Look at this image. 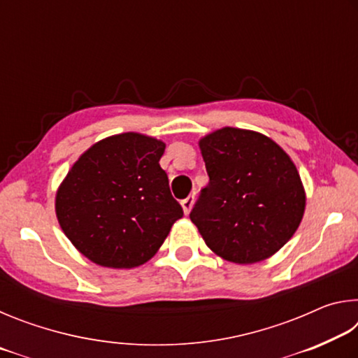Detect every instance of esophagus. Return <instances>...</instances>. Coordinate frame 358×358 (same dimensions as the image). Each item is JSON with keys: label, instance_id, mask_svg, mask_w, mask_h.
<instances>
[{"label": "esophagus", "instance_id": "34e87169", "mask_svg": "<svg viewBox=\"0 0 358 358\" xmlns=\"http://www.w3.org/2000/svg\"><path fill=\"white\" fill-rule=\"evenodd\" d=\"M192 205H194V194H192V196H187L186 199L181 201V207H183L185 215H189Z\"/></svg>", "mask_w": 358, "mask_h": 358}]
</instances>
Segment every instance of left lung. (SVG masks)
Segmentation results:
<instances>
[{
  "label": "left lung",
  "mask_w": 358,
  "mask_h": 358,
  "mask_svg": "<svg viewBox=\"0 0 358 358\" xmlns=\"http://www.w3.org/2000/svg\"><path fill=\"white\" fill-rule=\"evenodd\" d=\"M208 185L189 213L205 243L235 264H254L292 238L305 211L296 167L259 132L224 128L203 137Z\"/></svg>",
  "instance_id": "left-lung-1"
}]
</instances>
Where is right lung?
<instances>
[{"label": "right lung", "instance_id": "right-lung-1", "mask_svg": "<svg viewBox=\"0 0 358 358\" xmlns=\"http://www.w3.org/2000/svg\"><path fill=\"white\" fill-rule=\"evenodd\" d=\"M166 143L136 132L107 137L78 157L57 192V217L85 257L132 268L155 256L183 208L159 166Z\"/></svg>", "mask_w": 358, "mask_h": 358}]
</instances>
